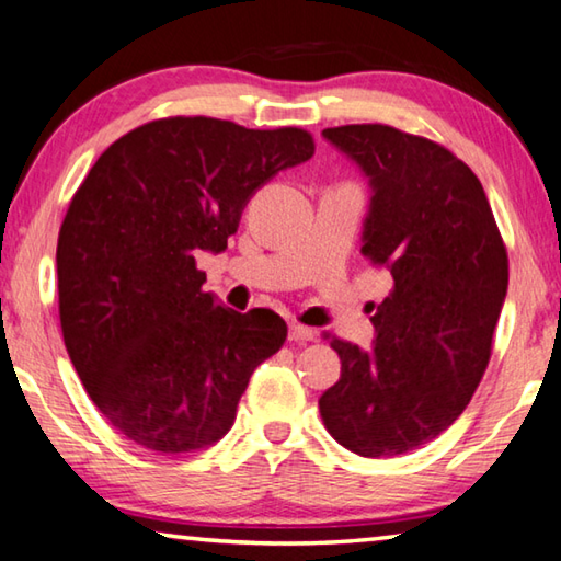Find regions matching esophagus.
Wrapping results in <instances>:
<instances>
[{
    "label": "esophagus",
    "mask_w": 561,
    "mask_h": 561,
    "mask_svg": "<svg viewBox=\"0 0 561 561\" xmlns=\"http://www.w3.org/2000/svg\"><path fill=\"white\" fill-rule=\"evenodd\" d=\"M314 339H317L314 329L297 324V321L289 324V341H294V344H309V341H314Z\"/></svg>",
    "instance_id": "1"
}]
</instances>
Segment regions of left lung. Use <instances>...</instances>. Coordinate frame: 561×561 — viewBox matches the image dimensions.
<instances>
[{"label": "left lung", "mask_w": 561, "mask_h": 561, "mask_svg": "<svg viewBox=\"0 0 561 561\" xmlns=\"http://www.w3.org/2000/svg\"><path fill=\"white\" fill-rule=\"evenodd\" d=\"M364 170V257L393 289L371 317L374 346L331 339L341 378L319 398L331 438L391 458L450 428L478 388L507 294V250L478 175L448 148L383 123L327 128Z\"/></svg>", "instance_id": "8db88e82"}]
</instances>
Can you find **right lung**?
Here are the masks:
<instances>
[{
	"instance_id": "1",
	"label": "right lung",
	"mask_w": 561,
	"mask_h": 561,
	"mask_svg": "<svg viewBox=\"0 0 561 561\" xmlns=\"http://www.w3.org/2000/svg\"><path fill=\"white\" fill-rule=\"evenodd\" d=\"M311 156L301 128L173 116L118 138L76 190L56 247L64 344L128 440L178 455L232 428L287 324L270 309L217 304L195 257L222 252L254 190Z\"/></svg>"
}]
</instances>
